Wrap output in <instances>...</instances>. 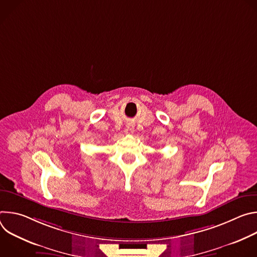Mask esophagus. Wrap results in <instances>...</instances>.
Masks as SVG:
<instances>
[{
    "label": "esophagus",
    "mask_w": 257,
    "mask_h": 257,
    "mask_svg": "<svg viewBox=\"0 0 257 257\" xmlns=\"http://www.w3.org/2000/svg\"><path fill=\"white\" fill-rule=\"evenodd\" d=\"M127 131H128V132H131V133L134 132V125H133V124H130V123L127 124Z\"/></svg>",
    "instance_id": "esophagus-1"
}]
</instances>
